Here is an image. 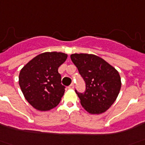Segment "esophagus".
I'll return each mask as SVG.
<instances>
[{"label":"esophagus","instance_id":"1","mask_svg":"<svg viewBox=\"0 0 145 145\" xmlns=\"http://www.w3.org/2000/svg\"><path fill=\"white\" fill-rule=\"evenodd\" d=\"M69 89H74V83H71V85L69 86V87H68Z\"/></svg>","mask_w":145,"mask_h":145}]
</instances>
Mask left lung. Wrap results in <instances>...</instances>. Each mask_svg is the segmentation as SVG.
Here are the masks:
<instances>
[{"instance_id":"left-lung-1","label":"left lung","mask_w":145,"mask_h":145,"mask_svg":"<svg viewBox=\"0 0 145 145\" xmlns=\"http://www.w3.org/2000/svg\"><path fill=\"white\" fill-rule=\"evenodd\" d=\"M71 59L86 82L84 93L75 90L82 106L93 115L107 111L121 89V78L117 70L93 54L74 53Z\"/></svg>"}]
</instances>
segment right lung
<instances>
[{
	"label": "right lung",
	"mask_w": 145,
	"mask_h": 145,
	"mask_svg": "<svg viewBox=\"0 0 145 145\" xmlns=\"http://www.w3.org/2000/svg\"><path fill=\"white\" fill-rule=\"evenodd\" d=\"M67 55L52 52L37 55L20 71L19 84L28 103L38 111H49L56 107L64 94L59 66Z\"/></svg>",
	"instance_id": "add662e5"
}]
</instances>
